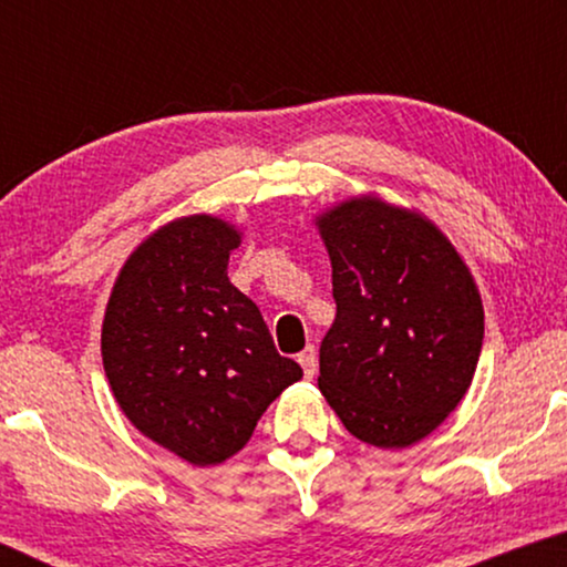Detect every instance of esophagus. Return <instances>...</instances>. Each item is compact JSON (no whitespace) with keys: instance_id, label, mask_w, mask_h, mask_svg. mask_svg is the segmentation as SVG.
<instances>
[{"instance_id":"obj_1","label":"esophagus","mask_w":567,"mask_h":567,"mask_svg":"<svg viewBox=\"0 0 567 567\" xmlns=\"http://www.w3.org/2000/svg\"><path fill=\"white\" fill-rule=\"evenodd\" d=\"M299 363H301V369H305V377L307 379H312L317 374V351H315V346H307L305 351L299 353Z\"/></svg>"}]
</instances>
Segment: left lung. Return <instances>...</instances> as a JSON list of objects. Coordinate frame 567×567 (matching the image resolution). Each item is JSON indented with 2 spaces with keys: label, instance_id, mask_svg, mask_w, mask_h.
Returning a JSON list of instances; mask_svg holds the SVG:
<instances>
[{
  "label": "left lung",
  "instance_id": "1",
  "mask_svg": "<svg viewBox=\"0 0 567 567\" xmlns=\"http://www.w3.org/2000/svg\"><path fill=\"white\" fill-rule=\"evenodd\" d=\"M336 322L320 392L355 439L402 449L460 405L483 348V301L452 243L405 208L355 198L320 216Z\"/></svg>",
  "mask_w": 567,
  "mask_h": 567
}]
</instances>
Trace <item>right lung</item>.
I'll return each mask as SVG.
<instances>
[{
    "mask_svg": "<svg viewBox=\"0 0 567 567\" xmlns=\"http://www.w3.org/2000/svg\"><path fill=\"white\" fill-rule=\"evenodd\" d=\"M237 245L239 231L214 216L167 224L126 260L105 309L103 367L121 410L198 467L237 454L301 379L227 278Z\"/></svg>",
    "mask_w": 567,
    "mask_h": 567,
    "instance_id": "obj_1",
    "label": "right lung"
}]
</instances>
